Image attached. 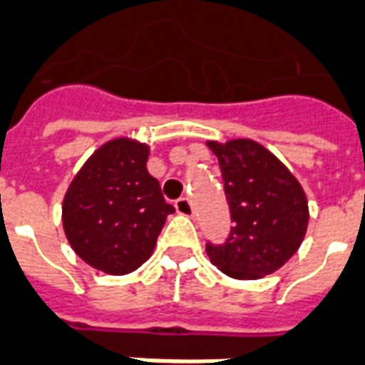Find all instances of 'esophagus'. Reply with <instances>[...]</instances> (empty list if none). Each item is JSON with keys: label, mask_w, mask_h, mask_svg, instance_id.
<instances>
[{"label": "esophagus", "mask_w": 365, "mask_h": 365, "mask_svg": "<svg viewBox=\"0 0 365 365\" xmlns=\"http://www.w3.org/2000/svg\"><path fill=\"white\" fill-rule=\"evenodd\" d=\"M176 210L178 214H182V216H193V205L189 201L187 197H182V199H178L176 201Z\"/></svg>", "instance_id": "34e87169"}]
</instances>
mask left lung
I'll use <instances>...</instances> for the list:
<instances>
[{"label": "left lung", "instance_id": "left-lung-1", "mask_svg": "<svg viewBox=\"0 0 365 365\" xmlns=\"http://www.w3.org/2000/svg\"><path fill=\"white\" fill-rule=\"evenodd\" d=\"M218 157L232 210L226 243L207 245L210 262L233 279H262L285 266L304 241L310 210L293 172L255 139L207 141Z\"/></svg>", "mask_w": 365, "mask_h": 365}]
</instances>
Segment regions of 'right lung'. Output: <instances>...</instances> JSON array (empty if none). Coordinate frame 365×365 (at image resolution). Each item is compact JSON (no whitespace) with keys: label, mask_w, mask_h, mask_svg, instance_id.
I'll return each mask as SVG.
<instances>
[{"label":"right lung","mask_w":365,"mask_h":365,"mask_svg":"<svg viewBox=\"0 0 365 365\" xmlns=\"http://www.w3.org/2000/svg\"><path fill=\"white\" fill-rule=\"evenodd\" d=\"M149 153L139 139H110L83 163L63 199V230L72 250L108 275L132 274L147 262L176 210L147 170Z\"/></svg>","instance_id":"add662e5"}]
</instances>
